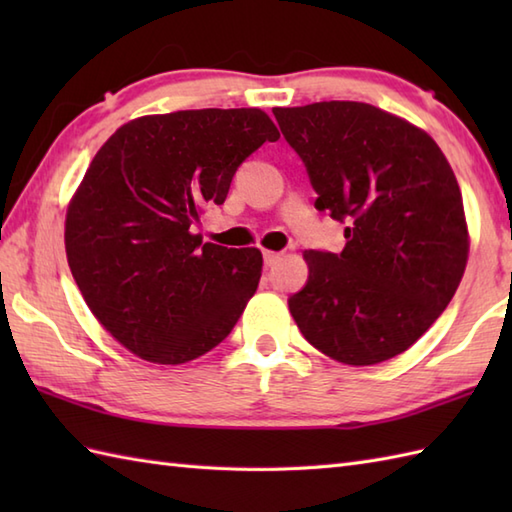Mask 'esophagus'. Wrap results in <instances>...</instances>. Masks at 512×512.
Instances as JSON below:
<instances>
[{
	"label": "esophagus",
	"mask_w": 512,
	"mask_h": 512,
	"mask_svg": "<svg viewBox=\"0 0 512 512\" xmlns=\"http://www.w3.org/2000/svg\"><path fill=\"white\" fill-rule=\"evenodd\" d=\"M279 259H281V253H275V250H264V262H266V266L277 264Z\"/></svg>",
	"instance_id": "esophagus-1"
}]
</instances>
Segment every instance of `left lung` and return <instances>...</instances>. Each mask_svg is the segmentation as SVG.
I'll use <instances>...</instances> for the list:
<instances>
[{
	"instance_id": "obj_1",
	"label": "left lung",
	"mask_w": 512,
	"mask_h": 512,
	"mask_svg": "<svg viewBox=\"0 0 512 512\" xmlns=\"http://www.w3.org/2000/svg\"><path fill=\"white\" fill-rule=\"evenodd\" d=\"M306 162L319 211L345 222L339 255L306 250L308 284L288 299L310 345L345 365L389 361L427 332L469 259L462 193L424 129L380 107H273Z\"/></svg>"
}]
</instances>
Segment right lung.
I'll use <instances>...</instances> for the list:
<instances>
[{
	"mask_svg": "<svg viewBox=\"0 0 512 512\" xmlns=\"http://www.w3.org/2000/svg\"><path fill=\"white\" fill-rule=\"evenodd\" d=\"M279 132L257 107L140 116L96 151L65 213V255L88 308L129 352L189 363L220 345L262 277L259 248L191 226Z\"/></svg>",
	"mask_w": 512,
	"mask_h": 512,
	"instance_id": "add662e5",
	"label": "right lung"
}]
</instances>
